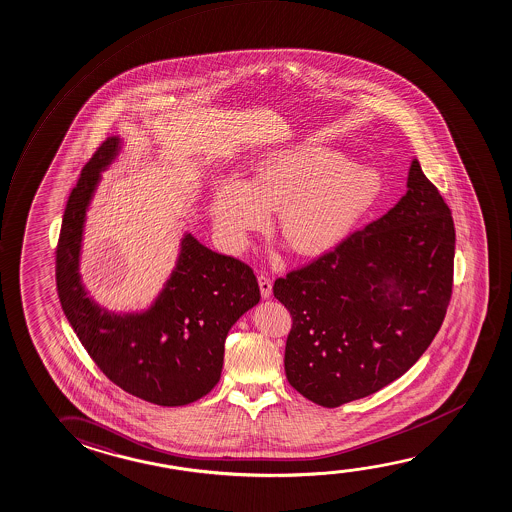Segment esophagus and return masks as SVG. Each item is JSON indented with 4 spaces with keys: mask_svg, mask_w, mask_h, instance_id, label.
Listing matches in <instances>:
<instances>
[{
    "mask_svg": "<svg viewBox=\"0 0 512 512\" xmlns=\"http://www.w3.org/2000/svg\"><path fill=\"white\" fill-rule=\"evenodd\" d=\"M257 280H259L260 294L264 299H269L271 294H273V283H271V278L266 275L257 276Z\"/></svg>",
    "mask_w": 512,
    "mask_h": 512,
    "instance_id": "1",
    "label": "esophagus"
}]
</instances>
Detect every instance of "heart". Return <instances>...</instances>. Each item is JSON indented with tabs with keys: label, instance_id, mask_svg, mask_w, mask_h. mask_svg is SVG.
Instances as JSON below:
<instances>
[{
	"label": "heart",
	"instance_id": "b5f03b06",
	"mask_svg": "<svg viewBox=\"0 0 512 512\" xmlns=\"http://www.w3.org/2000/svg\"><path fill=\"white\" fill-rule=\"evenodd\" d=\"M384 190L382 174L354 165L326 146L271 149L253 165L245 183L227 179L216 188L209 211L223 243L239 250L276 211V234L299 257H319L341 245Z\"/></svg>",
	"mask_w": 512,
	"mask_h": 512
}]
</instances>
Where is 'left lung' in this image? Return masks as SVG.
Returning <instances> with one entry per match:
<instances>
[{"instance_id": "obj_1", "label": "left lung", "mask_w": 512, "mask_h": 512, "mask_svg": "<svg viewBox=\"0 0 512 512\" xmlns=\"http://www.w3.org/2000/svg\"><path fill=\"white\" fill-rule=\"evenodd\" d=\"M454 243L451 209L414 158L393 209L276 280L273 294L292 315L290 386L336 408L407 373L444 322Z\"/></svg>"}]
</instances>
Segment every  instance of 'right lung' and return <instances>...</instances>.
Instances as JSON below:
<instances>
[{"mask_svg": "<svg viewBox=\"0 0 512 512\" xmlns=\"http://www.w3.org/2000/svg\"><path fill=\"white\" fill-rule=\"evenodd\" d=\"M109 137L82 169L61 223L56 283L61 308L84 349L116 386L141 400L181 407L216 386L230 327L260 301L257 278L241 260L209 250L185 230L174 269L148 308L112 312L82 283V241L102 172L118 160Z\"/></svg>", "mask_w": 512, "mask_h": 512, "instance_id": "right-lung-1", "label": "right lung"}]
</instances>
